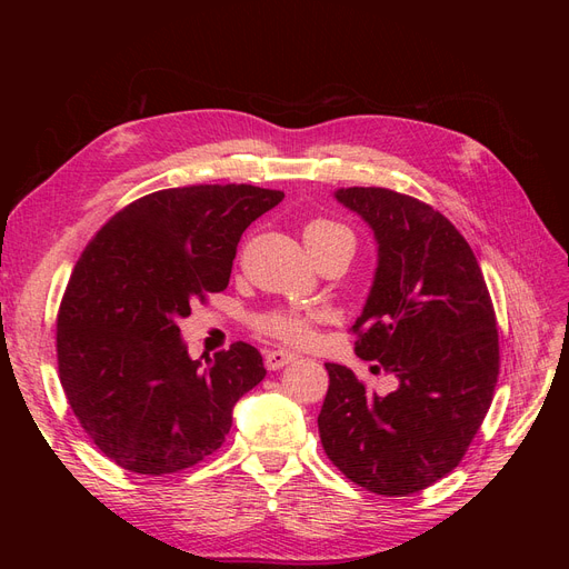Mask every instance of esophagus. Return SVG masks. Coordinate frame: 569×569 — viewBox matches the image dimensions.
Masks as SVG:
<instances>
[{
    "instance_id": "1",
    "label": "esophagus",
    "mask_w": 569,
    "mask_h": 569,
    "mask_svg": "<svg viewBox=\"0 0 569 569\" xmlns=\"http://www.w3.org/2000/svg\"><path fill=\"white\" fill-rule=\"evenodd\" d=\"M295 358H297L295 353H287V351H268L266 353V368L268 370H280L287 363H291Z\"/></svg>"
}]
</instances>
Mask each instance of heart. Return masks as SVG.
Instances as JSON below:
<instances>
[{
  "mask_svg": "<svg viewBox=\"0 0 569 569\" xmlns=\"http://www.w3.org/2000/svg\"><path fill=\"white\" fill-rule=\"evenodd\" d=\"M341 237L353 239L347 228L337 226L332 220L318 218L303 228V239L308 249L322 247L327 242H332V239H341ZM318 320L320 318L316 313H301V311H295V308H278V311H270L258 318L256 330L270 339L291 343V347H306V343H311L316 339Z\"/></svg>",
  "mask_w": 569,
  "mask_h": 569,
  "instance_id": "obj_1",
  "label": "heart"
}]
</instances>
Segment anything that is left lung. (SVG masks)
Returning a JSON list of instances; mask_svg holds the SVG:
<instances>
[{
    "label": "left lung",
    "mask_w": 569,
    "mask_h": 569,
    "mask_svg": "<svg viewBox=\"0 0 569 569\" xmlns=\"http://www.w3.org/2000/svg\"><path fill=\"white\" fill-rule=\"evenodd\" d=\"M335 197L377 239L375 280L351 327L356 353L399 387L368 393L353 370L325 363L320 441L356 485L408 496L456 468L487 416L501 358L493 303L470 244L432 206L385 187Z\"/></svg>",
    "instance_id": "left-lung-1"
}]
</instances>
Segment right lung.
I'll list each match as a JSON object with an SVG mask.
<instances>
[{
	"label": "right lung",
	"mask_w": 569,
	"mask_h": 569,
	"mask_svg": "<svg viewBox=\"0 0 569 569\" xmlns=\"http://www.w3.org/2000/svg\"><path fill=\"white\" fill-rule=\"evenodd\" d=\"M282 199L253 184L161 189L84 247L57 318L59 380L118 468L151 477L192 468L220 449L234 403L266 377L244 341L192 360L178 322L228 287L239 237Z\"/></svg>",
	"instance_id": "obj_1"
}]
</instances>
